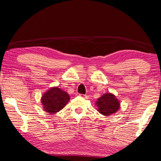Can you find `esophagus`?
<instances>
[{
    "mask_svg": "<svg viewBox=\"0 0 161 161\" xmlns=\"http://www.w3.org/2000/svg\"><path fill=\"white\" fill-rule=\"evenodd\" d=\"M80 97H82L85 98V99H87L88 98V96L86 95V94H80Z\"/></svg>",
    "mask_w": 161,
    "mask_h": 161,
    "instance_id": "esophagus-1",
    "label": "esophagus"
}]
</instances>
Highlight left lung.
Instances as JSON below:
<instances>
[{
  "instance_id": "obj_1",
  "label": "left lung",
  "mask_w": 161,
  "mask_h": 161,
  "mask_svg": "<svg viewBox=\"0 0 161 161\" xmlns=\"http://www.w3.org/2000/svg\"><path fill=\"white\" fill-rule=\"evenodd\" d=\"M95 105L97 106V111L104 116H110L116 113L120 108L119 101L111 93L103 94L97 99Z\"/></svg>"
}]
</instances>
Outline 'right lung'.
Wrapping results in <instances>:
<instances>
[{
  "instance_id": "1",
  "label": "right lung",
  "mask_w": 161,
  "mask_h": 161,
  "mask_svg": "<svg viewBox=\"0 0 161 161\" xmlns=\"http://www.w3.org/2000/svg\"><path fill=\"white\" fill-rule=\"evenodd\" d=\"M69 96L67 92L58 87H52L43 94L41 103L43 108L50 114H56L64 108L69 100Z\"/></svg>"
}]
</instances>
